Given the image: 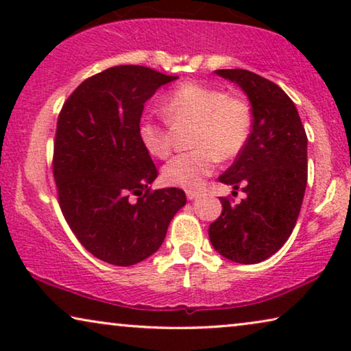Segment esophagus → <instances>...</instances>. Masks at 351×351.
Returning a JSON list of instances; mask_svg holds the SVG:
<instances>
[{"label": "esophagus", "instance_id": "obj_1", "mask_svg": "<svg viewBox=\"0 0 351 351\" xmlns=\"http://www.w3.org/2000/svg\"><path fill=\"white\" fill-rule=\"evenodd\" d=\"M199 193H201V191H199V190H186V191H185L186 198H189V199H195V198H196V196H198Z\"/></svg>", "mask_w": 351, "mask_h": 351}]
</instances>
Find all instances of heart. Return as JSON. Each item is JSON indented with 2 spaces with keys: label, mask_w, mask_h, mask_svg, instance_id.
I'll return each instance as SVG.
<instances>
[{
  "label": "heart",
  "mask_w": 351,
  "mask_h": 351,
  "mask_svg": "<svg viewBox=\"0 0 351 351\" xmlns=\"http://www.w3.org/2000/svg\"><path fill=\"white\" fill-rule=\"evenodd\" d=\"M169 123L143 119L141 141L150 155L166 160L172 153L173 128L193 124L190 143L193 150L176 156L162 167L167 185L198 189L210 176L219 160H233L246 147L252 126L251 105L241 95L199 83H185L162 100Z\"/></svg>",
  "instance_id": "b5f03b06"
}]
</instances>
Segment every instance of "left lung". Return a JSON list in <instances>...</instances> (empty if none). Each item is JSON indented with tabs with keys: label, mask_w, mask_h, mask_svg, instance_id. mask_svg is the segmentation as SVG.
Listing matches in <instances>:
<instances>
[{
	"label": "left lung",
	"mask_w": 351,
	"mask_h": 351,
	"mask_svg": "<svg viewBox=\"0 0 351 351\" xmlns=\"http://www.w3.org/2000/svg\"><path fill=\"white\" fill-rule=\"evenodd\" d=\"M215 73L241 86L254 119L246 147L219 177L246 198L220 196L209 239L220 256L249 265L280 251L295 227L308 176L306 134L294 102L273 81L243 69Z\"/></svg>",
	"instance_id": "1"
}]
</instances>
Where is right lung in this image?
<instances>
[{
    "label": "right lung",
    "mask_w": 351,
    "mask_h": 351,
    "mask_svg": "<svg viewBox=\"0 0 351 351\" xmlns=\"http://www.w3.org/2000/svg\"><path fill=\"white\" fill-rule=\"evenodd\" d=\"M176 78L112 66L84 80L57 118L52 174L60 210L86 251L110 265L131 267L156 252L186 203L176 186L152 190L158 169L138 134L143 105Z\"/></svg>",
    "instance_id": "add662e5"
}]
</instances>
